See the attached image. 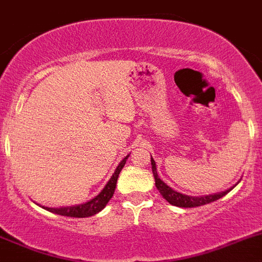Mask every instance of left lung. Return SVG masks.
Returning a JSON list of instances; mask_svg holds the SVG:
<instances>
[{
    "mask_svg": "<svg viewBox=\"0 0 262 262\" xmlns=\"http://www.w3.org/2000/svg\"><path fill=\"white\" fill-rule=\"evenodd\" d=\"M151 168H152V175H154V179H155V187H157V189L159 190L162 197H163L164 200H167L171 205H173V206H179V207H197V206H202V205L210 204V202H214L216 201V200L222 199L223 195L227 194L232 188H235L237 184H239V181H237L234 187L228 188V189L223 190V192L214 193V194L188 195V194H183V193L178 192V190H173L171 187H168V185H167V184L164 183L159 176H158L157 164H155V160L152 159V157H151Z\"/></svg>",
    "mask_w": 262,
    "mask_h": 262,
    "instance_id": "1",
    "label": "left lung"
}]
</instances>
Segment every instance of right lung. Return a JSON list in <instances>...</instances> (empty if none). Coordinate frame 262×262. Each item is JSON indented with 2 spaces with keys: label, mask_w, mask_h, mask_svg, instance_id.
I'll return each mask as SVG.
<instances>
[{
  "label": "right lung",
  "mask_w": 262,
  "mask_h": 262,
  "mask_svg": "<svg viewBox=\"0 0 262 262\" xmlns=\"http://www.w3.org/2000/svg\"><path fill=\"white\" fill-rule=\"evenodd\" d=\"M129 154L126 155L124 159L119 163V166L115 169L114 175L111 176V179L108 180V183L105 184V187L103 188L102 192L96 194L94 199L89 200L87 202L78 205H72V206H62V207H47L41 206L46 210L51 211V213L58 214V215L63 216H72V218H87V216H93L95 214H98L99 211H102L105 207V205L108 204L112 195H114L115 189H116L117 179H119L120 172H121L122 167L125 166L126 159H128Z\"/></svg>",
  "instance_id": "add662e5"
}]
</instances>
